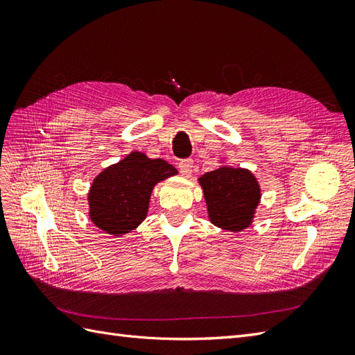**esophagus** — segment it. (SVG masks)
I'll use <instances>...</instances> for the list:
<instances>
[{"label": "esophagus", "instance_id": "1", "mask_svg": "<svg viewBox=\"0 0 355 355\" xmlns=\"http://www.w3.org/2000/svg\"><path fill=\"white\" fill-rule=\"evenodd\" d=\"M192 164H194V161H192L191 158H185V159H180L179 161V164H178V167H179V171L184 176H189L191 175V171H192Z\"/></svg>", "mask_w": 355, "mask_h": 355}]
</instances>
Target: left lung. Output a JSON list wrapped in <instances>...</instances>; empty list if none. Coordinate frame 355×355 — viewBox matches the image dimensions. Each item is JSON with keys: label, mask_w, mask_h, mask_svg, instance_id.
Here are the masks:
<instances>
[{"label": "left lung", "mask_w": 355, "mask_h": 355, "mask_svg": "<svg viewBox=\"0 0 355 355\" xmlns=\"http://www.w3.org/2000/svg\"><path fill=\"white\" fill-rule=\"evenodd\" d=\"M210 220L228 231L249 227L261 191L249 170L220 167L200 178Z\"/></svg>", "instance_id": "1"}]
</instances>
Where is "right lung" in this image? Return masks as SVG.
I'll list each match as a JSON object with an SVG mask.
<instances>
[{"label":"right lung","mask_w":355,"mask_h":355,"mask_svg":"<svg viewBox=\"0 0 355 355\" xmlns=\"http://www.w3.org/2000/svg\"><path fill=\"white\" fill-rule=\"evenodd\" d=\"M173 175L176 168L164 159L132 153L94 179L89 194L93 223L112 235L135 230L146 216L154 185Z\"/></svg>","instance_id":"right-lung-1"}]
</instances>
